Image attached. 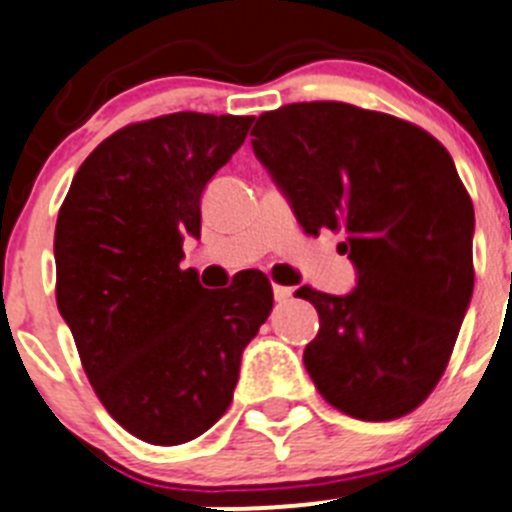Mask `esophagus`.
<instances>
[{"label":"esophagus","instance_id":"obj_1","mask_svg":"<svg viewBox=\"0 0 512 512\" xmlns=\"http://www.w3.org/2000/svg\"><path fill=\"white\" fill-rule=\"evenodd\" d=\"M294 297L292 287H281V284H274V299L276 302H289Z\"/></svg>","mask_w":512,"mask_h":512}]
</instances>
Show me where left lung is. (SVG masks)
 I'll return each mask as SVG.
<instances>
[{
	"instance_id": "obj_1",
	"label": "left lung",
	"mask_w": 512,
	"mask_h": 512,
	"mask_svg": "<svg viewBox=\"0 0 512 512\" xmlns=\"http://www.w3.org/2000/svg\"><path fill=\"white\" fill-rule=\"evenodd\" d=\"M251 137L304 231L348 233L358 274L348 294L297 292L320 314L309 378L353 419L406 416L442 378L475 287V210L452 157L409 121L337 101L261 114Z\"/></svg>"
}]
</instances>
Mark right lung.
I'll return each mask as SVG.
<instances>
[{"label":"right lung","mask_w":512,"mask_h":512,"mask_svg":"<svg viewBox=\"0 0 512 512\" xmlns=\"http://www.w3.org/2000/svg\"><path fill=\"white\" fill-rule=\"evenodd\" d=\"M251 124L180 111L124 126L88 154L58 213V309L96 396L142 442L185 444L228 411L274 307L261 271L210 292L180 269L205 185Z\"/></svg>","instance_id":"right-lung-1"}]
</instances>
